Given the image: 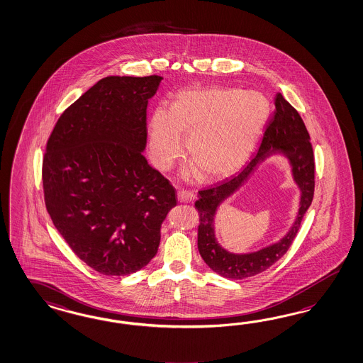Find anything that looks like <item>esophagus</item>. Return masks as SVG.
<instances>
[{"instance_id": "34e87169", "label": "esophagus", "mask_w": 363, "mask_h": 363, "mask_svg": "<svg viewBox=\"0 0 363 363\" xmlns=\"http://www.w3.org/2000/svg\"><path fill=\"white\" fill-rule=\"evenodd\" d=\"M177 200L180 203H191L195 200V194L192 191H186V189H180L177 192Z\"/></svg>"}]
</instances>
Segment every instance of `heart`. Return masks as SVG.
Here are the masks:
<instances>
[{"instance_id": "heart-1", "label": "heart", "mask_w": 363, "mask_h": 363, "mask_svg": "<svg viewBox=\"0 0 363 363\" xmlns=\"http://www.w3.org/2000/svg\"><path fill=\"white\" fill-rule=\"evenodd\" d=\"M269 115L259 91L212 86L186 89L172 107L159 104L150 118V150L155 166L168 169L183 151L192 163L186 175L215 180L236 172L248 159Z\"/></svg>"}]
</instances>
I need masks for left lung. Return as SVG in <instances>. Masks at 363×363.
Returning a JSON list of instances; mask_svg holds the SVG:
<instances>
[{"instance_id": "1", "label": "left lung", "mask_w": 363, "mask_h": 363, "mask_svg": "<svg viewBox=\"0 0 363 363\" xmlns=\"http://www.w3.org/2000/svg\"><path fill=\"white\" fill-rule=\"evenodd\" d=\"M276 110L267 125L259 151L238 175L227 179L218 186L197 192L195 208L200 224L197 228V248L208 267L220 276L242 280L268 269L288 252L297 236L301 221L311 207L314 196V154L311 135L298 111L277 94L274 98ZM280 152L289 156L294 167V176L301 188V212L290 233L280 243L249 255H233L221 249L214 238L213 218L218 204L230 196L267 155Z\"/></svg>"}]
</instances>
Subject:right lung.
<instances>
[{
	"label": "right lung",
	"mask_w": 363,
	"mask_h": 363,
	"mask_svg": "<svg viewBox=\"0 0 363 363\" xmlns=\"http://www.w3.org/2000/svg\"><path fill=\"white\" fill-rule=\"evenodd\" d=\"M162 77H106L69 106L42 160L45 206L74 253L104 276L155 257L175 188L148 164L147 104Z\"/></svg>",
	"instance_id": "obj_1"
}]
</instances>
